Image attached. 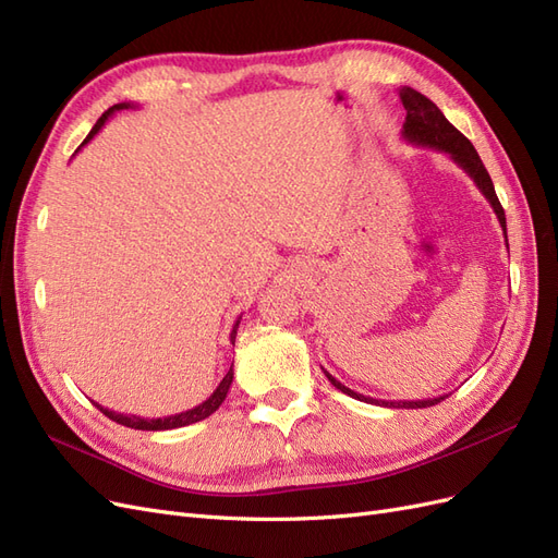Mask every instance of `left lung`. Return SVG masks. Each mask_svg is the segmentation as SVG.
I'll list each match as a JSON object with an SVG mask.
<instances>
[{"mask_svg": "<svg viewBox=\"0 0 558 558\" xmlns=\"http://www.w3.org/2000/svg\"><path fill=\"white\" fill-rule=\"evenodd\" d=\"M400 102L404 107V123H402V140H408L410 144L414 146H428V148H435V150H442V154H447L456 165L461 167V170L475 181V185L480 189V193L488 199V205L494 207L496 216H498V223L502 228V234H505V242H508V226H505V211L500 207L498 202V195H496V189H494V181L492 177H488L484 162L480 160L475 146L470 144L468 137H463V134L456 130L445 113L437 109L430 99L426 95L416 93L414 88L410 86H402L400 88ZM328 381L340 388L342 393L356 398L361 402H369V404H381V408H393V410H421V408H433V404H437L440 400H445L447 396H440V398H430V400H412V402H388V400H373V398H365L363 393H356L351 391V388H347L344 384L337 381L328 369H324Z\"/></svg>", "mask_w": 558, "mask_h": 558, "instance_id": "left-lung-1", "label": "left lung"}]
</instances>
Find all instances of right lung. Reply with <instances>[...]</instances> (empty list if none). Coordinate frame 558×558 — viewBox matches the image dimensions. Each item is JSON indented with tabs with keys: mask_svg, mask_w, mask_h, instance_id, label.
<instances>
[{
	"mask_svg": "<svg viewBox=\"0 0 558 558\" xmlns=\"http://www.w3.org/2000/svg\"><path fill=\"white\" fill-rule=\"evenodd\" d=\"M130 105L128 102H121V105H113L111 109H107L102 116H99V121L95 123V128L90 130V134L86 140H83V144L81 146H86L95 134L102 130V125L109 121V116L111 113H116V111H121V109H128ZM238 328H240V318L234 320V326H232V332H230V342L234 344V337H238ZM232 367L228 369V375L223 377V381L216 386V391L205 400V402H199L197 408H193V410H185V412H179V414H170V416H160V418H144V416H137V414H118V412H113V410H107V408H102V404L99 402H95V408L102 412L105 416H109L111 421H116V424H121V426H128V428H134V430H172V428H181V426H191V424H197V421H202V418H207V416H211L218 408H221V402L226 400V396H228V391H230V384H232Z\"/></svg>",
	"mask_w": 558,
	"mask_h": 558,
	"instance_id": "right-lung-1",
	"label": "right lung"
}]
</instances>
